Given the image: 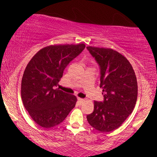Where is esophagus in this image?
<instances>
[{
  "label": "esophagus",
  "mask_w": 157,
  "mask_h": 157,
  "mask_svg": "<svg viewBox=\"0 0 157 157\" xmlns=\"http://www.w3.org/2000/svg\"><path fill=\"white\" fill-rule=\"evenodd\" d=\"M77 100H78V102H80V104H81V103H82V102H83L85 101L84 99H82V98H80V97H78V98H77Z\"/></svg>",
  "instance_id": "obj_1"
}]
</instances>
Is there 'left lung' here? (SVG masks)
<instances>
[{
	"label": "left lung",
	"instance_id": "left-lung-1",
	"mask_svg": "<svg viewBox=\"0 0 157 157\" xmlns=\"http://www.w3.org/2000/svg\"><path fill=\"white\" fill-rule=\"evenodd\" d=\"M100 68L103 102H94V111L87 120L100 132L120 127L132 113L137 99V81L129 61L111 48L87 46Z\"/></svg>",
	"mask_w": 157,
	"mask_h": 157
}]
</instances>
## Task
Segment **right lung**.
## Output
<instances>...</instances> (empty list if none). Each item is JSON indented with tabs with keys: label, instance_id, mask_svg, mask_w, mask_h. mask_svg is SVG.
<instances>
[{
	"label": "right lung",
	"instance_id": "add662e5",
	"mask_svg": "<svg viewBox=\"0 0 157 157\" xmlns=\"http://www.w3.org/2000/svg\"><path fill=\"white\" fill-rule=\"evenodd\" d=\"M86 47L84 44L51 45L41 48L27 64L21 82L25 109L37 125L50 128L61 123L75 108L77 97L55 89L65 68Z\"/></svg>",
	"mask_w": 157,
	"mask_h": 157
}]
</instances>
